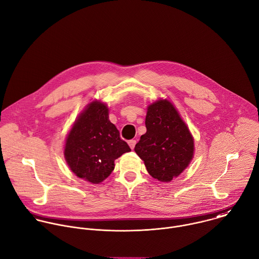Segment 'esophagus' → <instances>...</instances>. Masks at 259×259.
<instances>
[{
  "mask_svg": "<svg viewBox=\"0 0 259 259\" xmlns=\"http://www.w3.org/2000/svg\"><path fill=\"white\" fill-rule=\"evenodd\" d=\"M128 144H129V146H130L131 149H134V147H135V145H136V140H130V141L128 142Z\"/></svg>",
  "mask_w": 259,
  "mask_h": 259,
  "instance_id": "esophagus-1",
  "label": "esophagus"
}]
</instances>
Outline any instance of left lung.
Returning <instances> with one entry per match:
<instances>
[{
  "mask_svg": "<svg viewBox=\"0 0 259 259\" xmlns=\"http://www.w3.org/2000/svg\"><path fill=\"white\" fill-rule=\"evenodd\" d=\"M146 133L135 145L148 174L159 182L179 177L194 156V138L175 106L158 100L147 108Z\"/></svg>",
  "mask_w": 259,
  "mask_h": 259,
  "instance_id": "obj_1",
  "label": "left lung"
}]
</instances>
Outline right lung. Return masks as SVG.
Returning a JSON list of instances; mask_svg holds the SVG:
<instances>
[{
  "instance_id": "add662e5",
  "label": "right lung",
  "mask_w": 259,
  "mask_h": 259,
  "mask_svg": "<svg viewBox=\"0 0 259 259\" xmlns=\"http://www.w3.org/2000/svg\"><path fill=\"white\" fill-rule=\"evenodd\" d=\"M131 151L109 120V109L100 101L90 103L72 125L64 145L71 171L92 184H100L114 170V161Z\"/></svg>"
}]
</instances>
